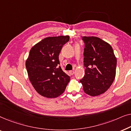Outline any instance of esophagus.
Listing matches in <instances>:
<instances>
[{
    "label": "esophagus",
    "mask_w": 131,
    "mask_h": 131,
    "mask_svg": "<svg viewBox=\"0 0 131 131\" xmlns=\"http://www.w3.org/2000/svg\"><path fill=\"white\" fill-rule=\"evenodd\" d=\"M69 73L71 75H73L74 74V70H70L69 71Z\"/></svg>",
    "instance_id": "obj_1"
}]
</instances>
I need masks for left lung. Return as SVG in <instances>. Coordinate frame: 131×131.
Wrapping results in <instances>:
<instances>
[{"instance_id": "left-lung-1", "label": "left lung", "mask_w": 131, "mask_h": 131, "mask_svg": "<svg viewBox=\"0 0 131 131\" xmlns=\"http://www.w3.org/2000/svg\"><path fill=\"white\" fill-rule=\"evenodd\" d=\"M85 74L80 80L84 92L94 96L104 93L116 76L117 60L110 44L99 37H82Z\"/></svg>"}]
</instances>
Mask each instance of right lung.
I'll use <instances>...</instances> for the list:
<instances>
[{"label": "right lung", "mask_w": 131, "mask_h": 131, "mask_svg": "<svg viewBox=\"0 0 131 131\" xmlns=\"http://www.w3.org/2000/svg\"><path fill=\"white\" fill-rule=\"evenodd\" d=\"M69 39V36L46 37L30 50L26 62L28 78L37 92L45 97H58L70 80L59 61L61 50Z\"/></svg>", "instance_id": "add662e5"}]
</instances>
